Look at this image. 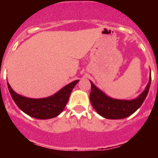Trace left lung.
Here are the masks:
<instances>
[{"mask_svg":"<svg viewBox=\"0 0 158 158\" xmlns=\"http://www.w3.org/2000/svg\"><path fill=\"white\" fill-rule=\"evenodd\" d=\"M91 83V93L89 95L93 107L102 117L110 120H119L130 116L141 106L149 91L151 84V73L149 81L142 94L135 99L121 100L112 98L100 90L94 83Z\"/></svg>","mask_w":158,"mask_h":158,"instance_id":"1","label":"left lung"}]
</instances>
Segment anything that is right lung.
Here are the masks:
<instances>
[{
	"mask_svg": "<svg viewBox=\"0 0 158 158\" xmlns=\"http://www.w3.org/2000/svg\"><path fill=\"white\" fill-rule=\"evenodd\" d=\"M79 81L71 82L52 96L43 98H29L21 96L14 91L9 83L7 85L12 98L21 110L31 117L48 120L56 117L62 112L68 102L72 90Z\"/></svg>",
	"mask_w": 158,
	"mask_h": 158,
	"instance_id": "add662e5",
	"label": "right lung"
}]
</instances>
